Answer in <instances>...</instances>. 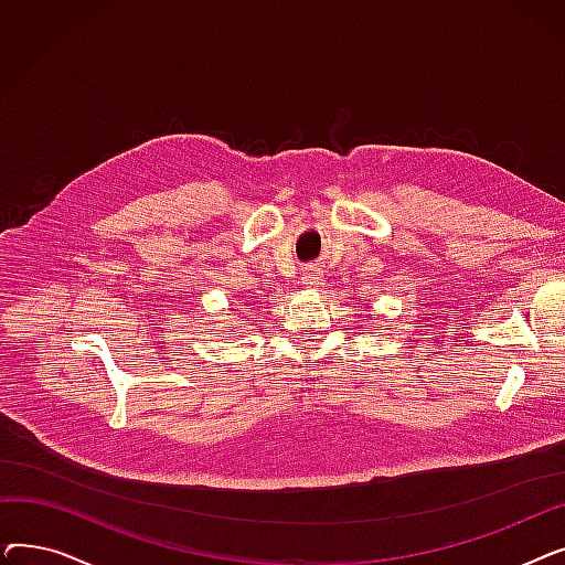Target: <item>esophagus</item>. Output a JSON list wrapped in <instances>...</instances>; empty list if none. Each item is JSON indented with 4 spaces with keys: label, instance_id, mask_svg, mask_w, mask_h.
Listing matches in <instances>:
<instances>
[{
    "label": "esophagus",
    "instance_id": "esophagus-1",
    "mask_svg": "<svg viewBox=\"0 0 565 565\" xmlns=\"http://www.w3.org/2000/svg\"><path fill=\"white\" fill-rule=\"evenodd\" d=\"M322 277H320V270H316V267H307V270L302 273V286L309 288V290H316L320 286Z\"/></svg>",
    "mask_w": 565,
    "mask_h": 565
}]
</instances>
